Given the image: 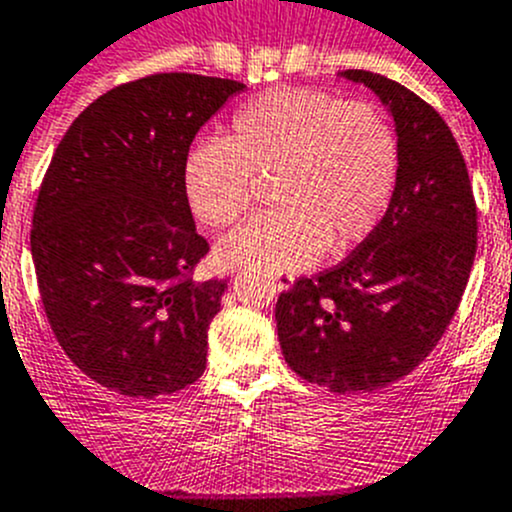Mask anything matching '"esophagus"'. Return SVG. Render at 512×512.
Returning a JSON list of instances; mask_svg holds the SVG:
<instances>
[{
  "instance_id": "esophagus-1",
  "label": "esophagus",
  "mask_w": 512,
  "mask_h": 512,
  "mask_svg": "<svg viewBox=\"0 0 512 512\" xmlns=\"http://www.w3.org/2000/svg\"><path fill=\"white\" fill-rule=\"evenodd\" d=\"M291 286H294V276H291V274H276L274 276V289L289 291Z\"/></svg>"
}]
</instances>
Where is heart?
<instances>
[{"mask_svg": "<svg viewBox=\"0 0 512 512\" xmlns=\"http://www.w3.org/2000/svg\"><path fill=\"white\" fill-rule=\"evenodd\" d=\"M399 173L392 123L367 102L332 92L276 87L241 105L226 140H201L183 160L193 216L213 228L248 211L256 178H271L279 208L218 246V259L261 274L301 269L372 236Z\"/></svg>", "mask_w": 512, "mask_h": 512, "instance_id": "heart-1", "label": "heart"}]
</instances>
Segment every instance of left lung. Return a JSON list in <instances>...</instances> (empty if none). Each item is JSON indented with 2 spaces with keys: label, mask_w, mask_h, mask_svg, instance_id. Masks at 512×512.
I'll list each match as a JSON object with an SVG mask.
<instances>
[{
  "label": "left lung",
  "mask_w": 512,
  "mask_h": 512,
  "mask_svg": "<svg viewBox=\"0 0 512 512\" xmlns=\"http://www.w3.org/2000/svg\"><path fill=\"white\" fill-rule=\"evenodd\" d=\"M387 107L399 173L387 213L342 264L301 276L276 301L286 364L339 394L407 377L450 326L478 248V208L460 145L435 107L405 85L344 70Z\"/></svg>",
  "instance_id": "8db88e82"
}]
</instances>
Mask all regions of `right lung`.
I'll return each instance as SVG.
<instances>
[{
  "label": "right lung",
  "instance_id": "1",
  "mask_svg": "<svg viewBox=\"0 0 512 512\" xmlns=\"http://www.w3.org/2000/svg\"><path fill=\"white\" fill-rule=\"evenodd\" d=\"M243 87L191 72L113 87L77 115L42 180L29 243L47 321L75 367L125 397L178 392L206 369L228 284L193 279L208 241L183 160Z\"/></svg>",
  "mask_w": 512,
  "mask_h": 512
}]
</instances>
